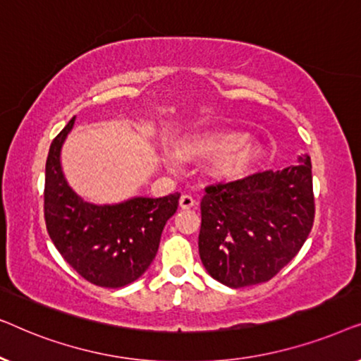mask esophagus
Masks as SVG:
<instances>
[{
    "instance_id": "1",
    "label": "esophagus",
    "mask_w": 361,
    "mask_h": 361,
    "mask_svg": "<svg viewBox=\"0 0 361 361\" xmlns=\"http://www.w3.org/2000/svg\"><path fill=\"white\" fill-rule=\"evenodd\" d=\"M179 205H180V209H192V207L195 205L194 197L189 195V194L180 195V199H179Z\"/></svg>"
}]
</instances>
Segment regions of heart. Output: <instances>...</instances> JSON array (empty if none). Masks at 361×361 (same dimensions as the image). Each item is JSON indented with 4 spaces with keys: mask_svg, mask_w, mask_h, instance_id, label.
Instances as JSON below:
<instances>
[{
    "mask_svg": "<svg viewBox=\"0 0 361 361\" xmlns=\"http://www.w3.org/2000/svg\"><path fill=\"white\" fill-rule=\"evenodd\" d=\"M179 156L184 159H204L215 157L214 172L224 179H238L253 169L261 156L258 142L246 137L243 133L212 130L185 136L180 140ZM166 164L176 167L179 157L167 154Z\"/></svg>",
    "mask_w": 361,
    "mask_h": 361,
    "instance_id": "1",
    "label": "heart"
}]
</instances>
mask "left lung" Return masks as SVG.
Instances as JSON below:
<instances>
[{
  "mask_svg": "<svg viewBox=\"0 0 361 361\" xmlns=\"http://www.w3.org/2000/svg\"><path fill=\"white\" fill-rule=\"evenodd\" d=\"M298 161L205 189L199 253L219 283L233 289L266 283L302 248L315 209L310 157Z\"/></svg>",
  "mask_w": 361,
  "mask_h": 361,
  "instance_id": "obj_1",
  "label": "left lung"
}]
</instances>
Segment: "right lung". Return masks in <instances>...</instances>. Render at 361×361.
<instances>
[{
  "label": "right lung",
  "instance_id": "obj_1",
  "mask_svg": "<svg viewBox=\"0 0 361 361\" xmlns=\"http://www.w3.org/2000/svg\"><path fill=\"white\" fill-rule=\"evenodd\" d=\"M75 116L56 136L46 162L44 216L52 243L82 278L102 288H123L141 278L156 258L166 221L180 194L131 197L120 204L83 200L63 176L61 152Z\"/></svg>",
  "mask_w": 361,
  "mask_h": 361
}]
</instances>
